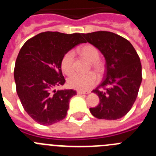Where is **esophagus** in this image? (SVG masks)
Returning a JSON list of instances; mask_svg holds the SVG:
<instances>
[{"label":"esophagus","instance_id":"34e87169","mask_svg":"<svg viewBox=\"0 0 156 156\" xmlns=\"http://www.w3.org/2000/svg\"><path fill=\"white\" fill-rule=\"evenodd\" d=\"M77 94H89L90 92H84L82 90H77Z\"/></svg>","mask_w":156,"mask_h":156}]
</instances>
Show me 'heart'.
Instances as JSON below:
<instances>
[{"mask_svg":"<svg viewBox=\"0 0 156 156\" xmlns=\"http://www.w3.org/2000/svg\"><path fill=\"white\" fill-rule=\"evenodd\" d=\"M80 54L83 58L87 59L90 62L91 67L98 73H101L103 70V65L99 60L100 53L97 48L93 45H85L79 50ZM74 53L72 51H68L64 55L61 60V69L66 75H69L73 71ZM97 83V77L93 73H90L85 75L73 74L68 78L67 84L70 88L76 90L86 91L93 87Z\"/></svg>","mask_w":156,"mask_h":156,"instance_id":"1","label":"heart"}]
</instances>
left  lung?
I'll return each mask as SVG.
<instances>
[{"label":"left lung","instance_id":"8db88e82","mask_svg":"<svg viewBox=\"0 0 156 156\" xmlns=\"http://www.w3.org/2000/svg\"><path fill=\"white\" fill-rule=\"evenodd\" d=\"M82 36L105 59V79L93 90L100 102L95 108H90V113L101 119H120L137 98L142 81L140 58L129 41L113 33L98 31ZM98 88L105 90L99 91Z\"/></svg>","mask_w":156,"mask_h":156}]
</instances>
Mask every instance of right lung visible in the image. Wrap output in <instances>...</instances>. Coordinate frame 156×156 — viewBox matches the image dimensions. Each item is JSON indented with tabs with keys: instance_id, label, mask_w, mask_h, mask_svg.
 <instances>
[{
	"instance_id": "add662e5",
	"label": "right lung",
	"mask_w": 156,
	"mask_h": 156,
	"mask_svg": "<svg viewBox=\"0 0 156 156\" xmlns=\"http://www.w3.org/2000/svg\"><path fill=\"white\" fill-rule=\"evenodd\" d=\"M82 43V34L48 31L28 40L19 51L14 69L16 91L25 111L40 124L50 126L66 116L76 91L55 88L66 82L62 57Z\"/></svg>"
}]
</instances>
